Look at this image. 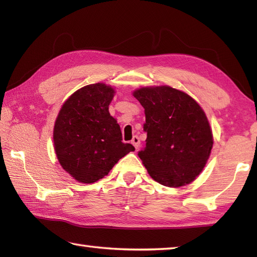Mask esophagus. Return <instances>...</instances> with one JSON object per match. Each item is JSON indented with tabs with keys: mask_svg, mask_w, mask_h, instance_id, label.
I'll return each mask as SVG.
<instances>
[{
	"mask_svg": "<svg viewBox=\"0 0 257 257\" xmlns=\"http://www.w3.org/2000/svg\"><path fill=\"white\" fill-rule=\"evenodd\" d=\"M132 144L134 145L136 150L139 149V147H140V139H139L138 136H134V138H133V140H132Z\"/></svg>",
	"mask_w": 257,
	"mask_h": 257,
	"instance_id": "esophagus-1",
	"label": "esophagus"
}]
</instances>
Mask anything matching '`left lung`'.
I'll use <instances>...</instances> for the list:
<instances>
[{"label":"left lung","mask_w":257,"mask_h":257,"mask_svg":"<svg viewBox=\"0 0 257 257\" xmlns=\"http://www.w3.org/2000/svg\"><path fill=\"white\" fill-rule=\"evenodd\" d=\"M133 95L145 108L146 147L138 156L150 177L170 188L194 181L213 147L203 109L192 97L170 86L141 87Z\"/></svg>","instance_id":"obj_1"}]
</instances>
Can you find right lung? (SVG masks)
<instances>
[{"mask_svg":"<svg viewBox=\"0 0 257 257\" xmlns=\"http://www.w3.org/2000/svg\"><path fill=\"white\" fill-rule=\"evenodd\" d=\"M116 91L103 83L81 87L63 103L54 125L59 165L76 181L94 183L135 150L123 144L117 120L109 113Z\"/></svg>","mask_w":257,"mask_h":257,"instance_id":"add662e5","label":"right lung"}]
</instances>
